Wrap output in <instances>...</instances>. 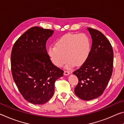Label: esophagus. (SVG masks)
Here are the masks:
<instances>
[{
  "instance_id": "obj_1",
  "label": "esophagus",
  "mask_w": 124,
  "mask_h": 124,
  "mask_svg": "<svg viewBox=\"0 0 124 124\" xmlns=\"http://www.w3.org/2000/svg\"><path fill=\"white\" fill-rule=\"evenodd\" d=\"M70 74V72L68 70H65L64 72V75H68Z\"/></svg>"
}]
</instances>
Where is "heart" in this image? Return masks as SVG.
<instances>
[{"mask_svg": "<svg viewBox=\"0 0 124 124\" xmlns=\"http://www.w3.org/2000/svg\"><path fill=\"white\" fill-rule=\"evenodd\" d=\"M91 48V40L86 34L68 33L56 41L55 46L49 48L48 54L54 64L58 67L63 66L67 58L68 67L74 64L79 66L87 60Z\"/></svg>", "mask_w": 124, "mask_h": 124, "instance_id": "obj_1", "label": "heart"}]
</instances>
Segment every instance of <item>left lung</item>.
I'll return each instance as SVG.
<instances>
[{"instance_id":"left-lung-1","label":"left lung","mask_w":124,"mask_h":124,"mask_svg":"<svg viewBox=\"0 0 124 124\" xmlns=\"http://www.w3.org/2000/svg\"><path fill=\"white\" fill-rule=\"evenodd\" d=\"M87 29L92 40L91 52L84 63L73 73L79 80L75 94L85 101L102 95L109 81L113 67V51L109 41L99 31Z\"/></svg>"}]
</instances>
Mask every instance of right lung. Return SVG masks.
I'll use <instances>...</instances> for the list:
<instances>
[{
	"mask_svg": "<svg viewBox=\"0 0 124 124\" xmlns=\"http://www.w3.org/2000/svg\"><path fill=\"white\" fill-rule=\"evenodd\" d=\"M54 31L33 27L15 43L11 54L14 80L23 97L34 104L46 103L54 91L56 80L63 70L51 62L46 43Z\"/></svg>",
	"mask_w": 124,
	"mask_h": 124,
	"instance_id": "add662e5",
	"label": "right lung"
}]
</instances>
